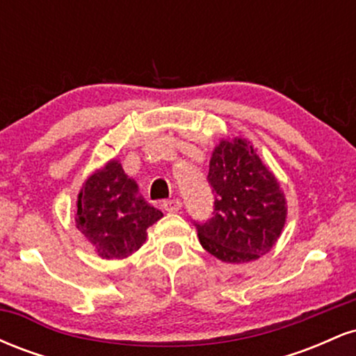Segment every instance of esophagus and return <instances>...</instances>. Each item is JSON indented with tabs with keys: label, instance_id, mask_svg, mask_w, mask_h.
<instances>
[{
	"label": "esophagus",
	"instance_id": "obj_1",
	"mask_svg": "<svg viewBox=\"0 0 356 356\" xmlns=\"http://www.w3.org/2000/svg\"><path fill=\"white\" fill-rule=\"evenodd\" d=\"M182 207L181 199H169V201L164 202V209L167 212H179Z\"/></svg>",
	"mask_w": 356,
	"mask_h": 356
}]
</instances>
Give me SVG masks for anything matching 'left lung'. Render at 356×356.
<instances>
[{"mask_svg":"<svg viewBox=\"0 0 356 356\" xmlns=\"http://www.w3.org/2000/svg\"><path fill=\"white\" fill-rule=\"evenodd\" d=\"M214 216L197 226L199 241L222 263L259 259L275 248L288 218L280 181L248 138H220L209 161Z\"/></svg>","mask_w":356,"mask_h":356,"instance_id":"1","label":"left lung"}]
</instances>
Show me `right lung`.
I'll return each instance as SVG.
<instances>
[{
  "label": "right lung",
  "mask_w": 356,
  "mask_h": 356,
  "mask_svg": "<svg viewBox=\"0 0 356 356\" xmlns=\"http://www.w3.org/2000/svg\"><path fill=\"white\" fill-rule=\"evenodd\" d=\"M73 216L102 259H124L140 249L147 229L164 214L138 194L137 182L112 159L83 182Z\"/></svg>",
  "instance_id": "obj_1"
}]
</instances>
